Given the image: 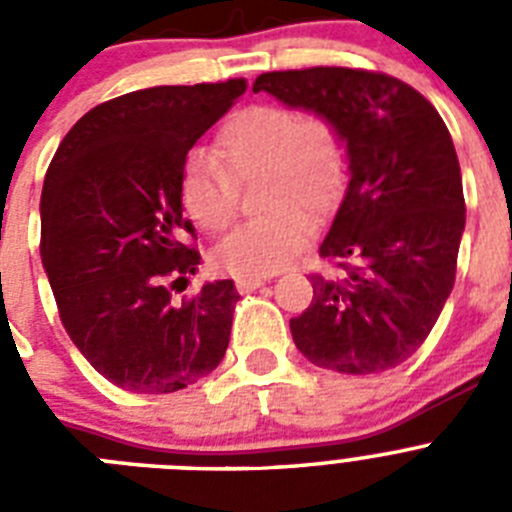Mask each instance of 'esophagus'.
<instances>
[{
  "label": "esophagus",
  "instance_id": "34e87169",
  "mask_svg": "<svg viewBox=\"0 0 512 512\" xmlns=\"http://www.w3.org/2000/svg\"><path fill=\"white\" fill-rule=\"evenodd\" d=\"M264 282H266L264 277H241V279H235V284H238V289H241V292H253V289H259Z\"/></svg>",
  "mask_w": 512,
  "mask_h": 512
}]
</instances>
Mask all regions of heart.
I'll return each instance as SVG.
<instances>
[{
  "label": "heart",
  "instance_id": "1",
  "mask_svg": "<svg viewBox=\"0 0 512 512\" xmlns=\"http://www.w3.org/2000/svg\"><path fill=\"white\" fill-rule=\"evenodd\" d=\"M212 156L182 166L179 207L205 233L230 228L241 187L256 189L261 217L243 223L212 253L217 269L233 277H269L297 259L312 223L341 205L351 174L348 140L333 117L282 104H251L220 125Z\"/></svg>",
  "mask_w": 512,
  "mask_h": 512
}]
</instances>
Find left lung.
Instances as JSON below:
<instances>
[{
  "label": "left lung",
  "mask_w": 512,
  "mask_h": 512,
  "mask_svg": "<svg viewBox=\"0 0 512 512\" xmlns=\"http://www.w3.org/2000/svg\"><path fill=\"white\" fill-rule=\"evenodd\" d=\"M341 125L351 182L310 274L312 302L289 320L307 361L338 374L395 369L423 346L449 300L467 220L446 122L410 84L382 71L312 66L253 84Z\"/></svg>",
  "instance_id": "obj_1"
}]
</instances>
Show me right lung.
I'll list each match as a JSON object with an SVG mask.
<instances>
[{
    "mask_svg": "<svg viewBox=\"0 0 512 512\" xmlns=\"http://www.w3.org/2000/svg\"><path fill=\"white\" fill-rule=\"evenodd\" d=\"M243 92L228 79L122 94L81 117L48 166L40 256L58 315L122 390H184L223 361L241 295L233 279L171 295L200 264L176 184L189 148Z\"/></svg>",
    "mask_w": 512,
    "mask_h": 512,
    "instance_id": "add662e5",
    "label": "right lung"
}]
</instances>
